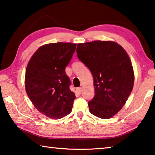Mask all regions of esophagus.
Segmentation results:
<instances>
[{
    "mask_svg": "<svg viewBox=\"0 0 155 155\" xmlns=\"http://www.w3.org/2000/svg\"><path fill=\"white\" fill-rule=\"evenodd\" d=\"M77 91L78 93H81L82 92V87H78L77 89Z\"/></svg>",
    "mask_w": 155,
    "mask_h": 155,
    "instance_id": "34e87169",
    "label": "esophagus"
}]
</instances>
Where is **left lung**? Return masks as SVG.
Listing matches in <instances>:
<instances>
[{
    "mask_svg": "<svg viewBox=\"0 0 155 155\" xmlns=\"http://www.w3.org/2000/svg\"><path fill=\"white\" fill-rule=\"evenodd\" d=\"M77 56L94 78L95 95L88 101L91 114L107 119L126 104L134 85V71L126 50L112 41L78 43Z\"/></svg>",
    "mask_w": 155,
    "mask_h": 155,
    "instance_id": "8db88e82",
    "label": "left lung"
}]
</instances>
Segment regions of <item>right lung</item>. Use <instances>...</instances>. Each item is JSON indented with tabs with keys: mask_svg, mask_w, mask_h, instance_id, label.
<instances>
[{
	"mask_svg": "<svg viewBox=\"0 0 155 155\" xmlns=\"http://www.w3.org/2000/svg\"><path fill=\"white\" fill-rule=\"evenodd\" d=\"M76 47L72 43L46 44L36 50L27 66V94L34 107L50 119H61L72 112L76 97L65 70Z\"/></svg>",
	"mask_w": 155,
	"mask_h": 155,
	"instance_id": "1",
	"label": "right lung"
}]
</instances>
